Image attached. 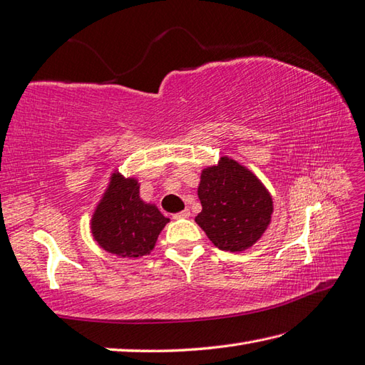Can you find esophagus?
<instances>
[{"label":"esophagus","mask_w":365,"mask_h":365,"mask_svg":"<svg viewBox=\"0 0 365 365\" xmlns=\"http://www.w3.org/2000/svg\"><path fill=\"white\" fill-rule=\"evenodd\" d=\"M191 215L190 210H183V212H178V213H174L173 218L174 220H180V218H188Z\"/></svg>","instance_id":"34e87169"}]
</instances>
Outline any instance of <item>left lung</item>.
I'll return each instance as SVG.
<instances>
[{
  "mask_svg": "<svg viewBox=\"0 0 365 365\" xmlns=\"http://www.w3.org/2000/svg\"><path fill=\"white\" fill-rule=\"evenodd\" d=\"M196 223L225 252H244L261 239L274 212L272 196L259 178L227 156L201 174Z\"/></svg>",
  "mask_w": 365,
  "mask_h": 365,
  "instance_id": "obj_1",
  "label": "left lung"
}]
</instances>
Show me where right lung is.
<instances>
[{
	"mask_svg": "<svg viewBox=\"0 0 365 365\" xmlns=\"http://www.w3.org/2000/svg\"><path fill=\"white\" fill-rule=\"evenodd\" d=\"M166 223L156 205L142 201L135 178L113 173L91 218V234L106 252L135 259L152 252Z\"/></svg>",
	"mask_w": 365,
	"mask_h": 365,
	"instance_id": "1",
	"label": "right lung"
}]
</instances>
